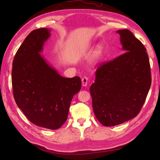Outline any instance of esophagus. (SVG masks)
I'll list each match as a JSON object with an SVG mask.
<instances>
[{
	"mask_svg": "<svg viewBox=\"0 0 160 160\" xmlns=\"http://www.w3.org/2000/svg\"><path fill=\"white\" fill-rule=\"evenodd\" d=\"M88 78L87 77H84L82 78V85L84 87H86L87 85H88Z\"/></svg>",
	"mask_w": 160,
	"mask_h": 160,
	"instance_id": "esophagus-1",
	"label": "esophagus"
}]
</instances>
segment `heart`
I'll list each match as a JSON object with an SVG mask.
<instances>
[{
  "mask_svg": "<svg viewBox=\"0 0 160 160\" xmlns=\"http://www.w3.org/2000/svg\"><path fill=\"white\" fill-rule=\"evenodd\" d=\"M101 52H102V47H100V46H98V47H97V49L95 51V56H98Z\"/></svg>",
  "mask_w": 160,
  "mask_h": 160,
  "instance_id": "1",
  "label": "heart"
}]
</instances>
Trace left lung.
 <instances>
[{"label":"left lung","mask_w":160,"mask_h":160,"mask_svg":"<svg viewBox=\"0 0 160 160\" xmlns=\"http://www.w3.org/2000/svg\"><path fill=\"white\" fill-rule=\"evenodd\" d=\"M116 32L126 52L102 64L90 88L94 114L105 126L119 125L138 114L152 81L144 45L128 29Z\"/></svg>","instance_id":"obj_1"}]
</instances>
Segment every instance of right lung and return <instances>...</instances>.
<instances>
[{
    "label": "right lung",
    "instance_id": "obj_1",
    "mask_svg": "<svg viewBox=\"0 0 160 160\" xmlns=\"http://www.w3.org/2000/svg\"><path fill=\"white\" fill-rule=\"evenodd\" d=\"M50 32L37 29L25 38L13 60L12 85L16 104L26 117L37 126L56 130L67 120L81 80L61 76L41 56Z\"/></svg>",
    "mask_w": 160,
    "mask_h": 160
}]
</instances>
